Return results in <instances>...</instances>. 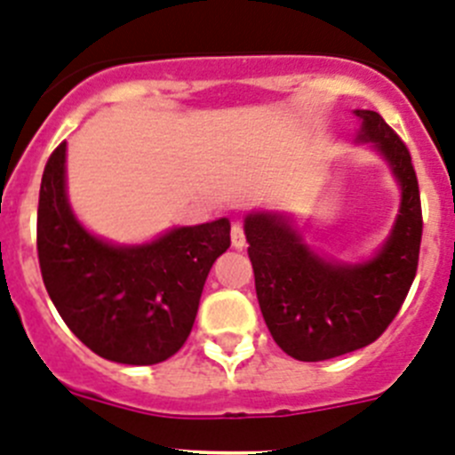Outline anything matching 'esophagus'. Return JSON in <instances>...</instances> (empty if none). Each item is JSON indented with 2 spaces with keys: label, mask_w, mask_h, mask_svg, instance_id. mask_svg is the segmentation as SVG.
<instances>
[{
  "label": "esophagus",
  "mask_w": 455,
  "mask_h": 455,
  "mask_svg": "<svg viewBox=\"0 0 455 455\" xmlns=\"http://www.w3.org/2000/svg\"><path fill=\"white\" fill-rule=\"evenodd\" d=\"M231 244L235 251H242L246 246V235H244V228L240 224H233L231 228Z\"/></svg>",
  "instance_id": "obj_1"
}]
</instances>
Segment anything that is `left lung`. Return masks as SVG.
Here are the masks:
<instances>
[{"label":"left lung","mask_w":455,"mask_h":455,"mask_svg":"<svg viewBox=\"0 0 455 455\" xmlns=\"http://www.w3.org/2000/svg\"><path fill=\"white\" fill-rule=\"evenodd\" d=\"M356 140L380 156L401 204L383 244L356 261L321 255L288 211L253 209L244 235L255 292L275 343L297 361H325L370 346L401 310L419 266L423 215L411 156L383 116L355 109Z\"/></svg>","instance_id":"1"}]
</instances>
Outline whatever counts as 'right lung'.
Wrapping results in <instances>:
<instances>
[{
	"label": "right lung",
	"mask_w": 455,
	"mask_h": 455,
	"mask_svg": "<svg viewBox=\"0 0 455 455\" xmlns=\"http://www.w3.org/2000/svg\"><path fill=\"white\" fill-rule=\"evenodd\" d=\"M66 151L61 142L41 178L36 251L45 291L92 352L114 363H160L185 346L211 266L231 246V222L173 227L140 244L94 235L68 198Z\"/></svg>",
	"instance_id": "obj_1"
}]
</instances>
